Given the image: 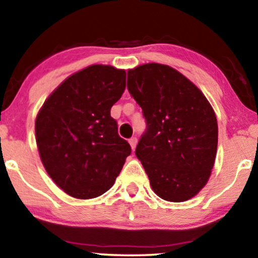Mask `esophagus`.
<instances>
[{
	"label": "esophagus",
	"mask_w": 258,
	"mask_h": 258,
	"mask_svg": "<svg viewBox=\"0 0 258 258\" xmlns=\"http://www.w3.org/2000/svg\"><path fill=\"white\" fill-rule=\"evenodd\" d=\"M129 144H130V146H132L133 149H135L136 145H138V138H136V136H133V138H130L129 139Z\"/></svg>",
	"instance_id": "34e87169"
}]
</instances>
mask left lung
Segmentation results:
<instances>
[{
	"label": "left lung",
	"mask_w": 258,
	"mask_h": 258,
	"mask_svg": "<svg viewBox=\"0 0 258 258\" xmlns=\"http://www.w3.org/2000/svg\"><path fill=\"white\" fill-rule=\"evenodd\" d=\"M126 86L147 123L135 154L152 189L170 202L191 199L208 182L214 166V110L191 81L165 64L130 69Z\"/></svg>",
	"instance_id": "obj_1"
}]
</instances>
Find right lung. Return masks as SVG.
Instances as JSON below:
<instances>
[{
  "label": "right lung",
  "instance_id": "add662e5",
  "mask_svg": "<svg viewBox=\"0 0 258 258\" xmlns=\"http://www.w3.org/2000/svg\"><path fill=\"white\" fill-rule=\"evenodd\" d=\"M126 73L93 64L66 79L36 118V139L46 172L75 199H94L113 185L130 145L118 135L112 105L125 90Z\"/></svg>",
  "mask_w": 258,
  "mask_h": 258
}]
</instances>
